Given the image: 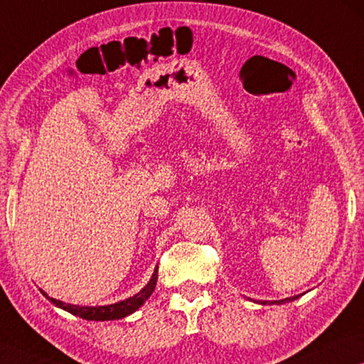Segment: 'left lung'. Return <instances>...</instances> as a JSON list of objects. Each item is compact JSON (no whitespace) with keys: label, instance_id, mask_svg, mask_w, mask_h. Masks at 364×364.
I'll return each instance as SVG.
<instances>
[{"label":"left lung","instance_id":"8db88e82","mask_svg":"<svg viewBox=\"0 0 364 364\" xmlns=\"http://www.w3.org/2000/svg\"><path fill=\"white\" fill-rule=\"evenodd\" d=\"M299 298V294L298 296H293V298H284V299H279V301H259L260 304H284V303H289V301H294V299H298Z\"/></svg>","mask_w":364,"mask_h":364}]
</instances>
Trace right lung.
<instances>
[{
  "instance_id": "obj_1",
  "label": "right lung",
  "mask_w": 364,
  "mask_h": 364,
  "mask_svg": "<svg viewBox=\"0 0 364 364\" xmlns=\"http://www.w3.org/2000/svg\"><path fill=\"white\" fill-rule=\"evenodd\" d=\"M156 282H158V267L154 268L153 277H151L148 284L141 289V291L133 294L132 298L119 301V303H115V304H107V306L68 304V303H63V301H60V299L50 298V296L46 291H42V289L41 291L50 301V303H53L55 306L60 307V309L70 312V314H73V316L86 318V321H119V318H124L127 316L133 314V312L138 311L139 307L146 303V299L154 291Z\"/></svg>"
}]
</instances>
